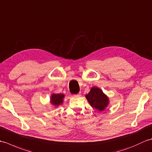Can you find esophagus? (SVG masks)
Segmentation results:
<instances>
[{
    "label": "esophagus",
    "mask_w": 152,
    "mask_h": 152,
    "mask_svg": "<svg viewBox=\"0 0 152 152\" xmlns=\"http://www.w3.org/2000/svg\"><path fill=\"white\" fill-rule=\"evenodd\" d=\"M74 96H81V93H78V94H76V95H74Z\"/></svg>",
    "instance_id": "obj_1"
}]
</instances>
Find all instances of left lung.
Returning a JSON list of instances; mask_svg holds the SVG:
<instances>
[{"instance_id": "left-lung-1", "label": "left lung", "mask_w": 152, "mask_h": 152, "mask_svg": "<svg viewBox=\"0 0 152 152\" xmlns=\"http://www.w3.org/2000/svg\"><path fill=\"white\" fill-rule=\"evenodd\" d=\"M86 97L92 107L99 111L104 110L108 104V98L97 88H93Z\"/></svg>"}]
</instances>
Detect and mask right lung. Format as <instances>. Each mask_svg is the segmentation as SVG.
<instances>
[{"instance_id": "add662e5", "label": "right lung", "mask_w": 152, "mask_h": 152, "mask_svg": "<svg viewBox=\"0 0 152 152\" xmlns=\"http://www.w3.org/2000/svg\"><path fill=\"white\" fill-rule=\"evenodd\" d=\"M64 95L63 94H53L51 95V103L55 106H59L63 102Z\"/></svg>"}]
</instances>
